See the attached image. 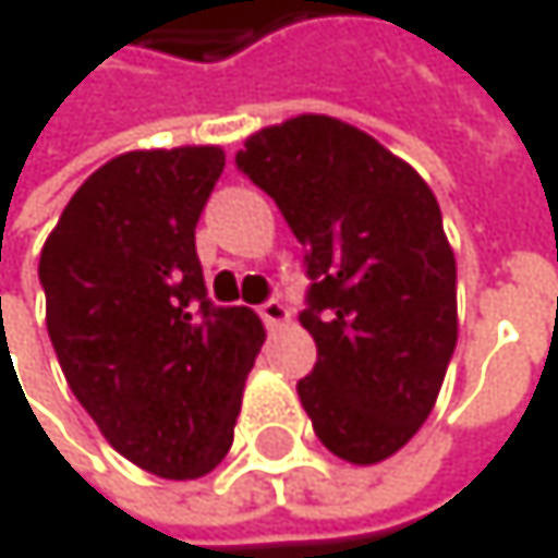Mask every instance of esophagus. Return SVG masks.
I'll list each match as a JSON object with an SVG mask.
<instances>
[{
	"mask_svg": "<svg viewBox=\"0 0 558 558\" xmlns=\"http://www.w3.org/2000/svg\"><path fill=\"white\" fill-rule=\"evenodd\" d=\"M259 315H263V322H266L269 328H276V325H286L292 312H289V305H282L279 299H269V302L259 305Z\"/></svg>",
	"mask_w": 558,
	"mask_h": 558,
	"instance_id": "34e87169",
	"label": "esophagus"
}]
</instances>
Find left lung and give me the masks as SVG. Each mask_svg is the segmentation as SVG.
Listing matches in <instances>:
<instances>
[{"instance_id":"8db88e82","label":"left lung","mask_w":558,"mask_h":558,"mask_svg":"<svg viewBox=\"0 0 558 558\" xmlns=\"http://www.w3.org/2000/svg\"><path fill=\"white\" fill-rule=\"evenodd\" d=\"M236 167L305 246L302 328L318 362L299 398L348 463L398 453L434 411L457 344V263L421 173L372 134L299 114L246 137Z\"/></svg>"}]
</instances>
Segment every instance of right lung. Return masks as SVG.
Here are the masks:
<instances>
[{
	"label": "right lung",
	"instance_id": "add662e5",
	"mask_svg": "<svg viewBox=\"0 0 558 558\" xmlns=\"http://www.w3.org/2000/svg\"><path fill=\"white\" fill-rule=\"evenodd\" d=\"M227 154L128 150L68 199L38 259L45 325L68 388L147 473L196 480L233 447L266 341L253 308L206 299L196 220Z\"/></svg>",
	"mask_w": 558,
	"mask_h": 558
}]
</instances>
